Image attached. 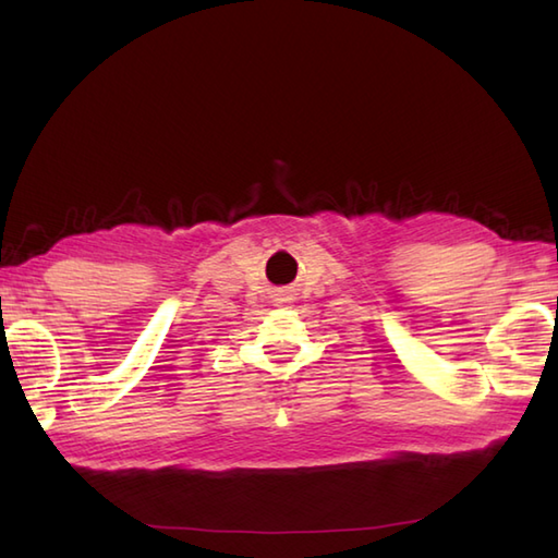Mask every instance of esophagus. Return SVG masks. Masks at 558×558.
<instances>
[{
	"mask_svg": "<svg viewBox=\"0 0 558 558\" xmlns=\"http://www.w3.org/2000/svg\"><path fill=\"white\" fill-rule=\"evenodd\" d=\"M290 300H292L290 290H280V292H278V302H290Z\"/></svg>",
	"mask_w": 558,
	"mask_h": 558,
	"instance_id": "obj_1",
	"label": "esophagus"
}]
</instances>
